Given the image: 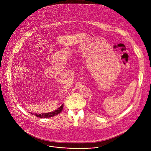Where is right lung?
I'll return each mask as SVG.
<instances>
[{
    "label": "right lung",
    "mask_w": 151,
    "mask_h": 151,
    "mask_svg": "<svg viewBox=\"0 0 151 151\" xmlns=\"http://www.w3.org/2000/svg\"><path fill=\"white\" fill-rule=\"evenodd\" d=\"M63 109V105L62 104L58 110L50 112V113H42V114H35V116L39 118H49L55 116H56L61 113V111ZM32 114V113H31Z\"/></svg>",
    "instance_id": "add662e5"
}]
</instances>
